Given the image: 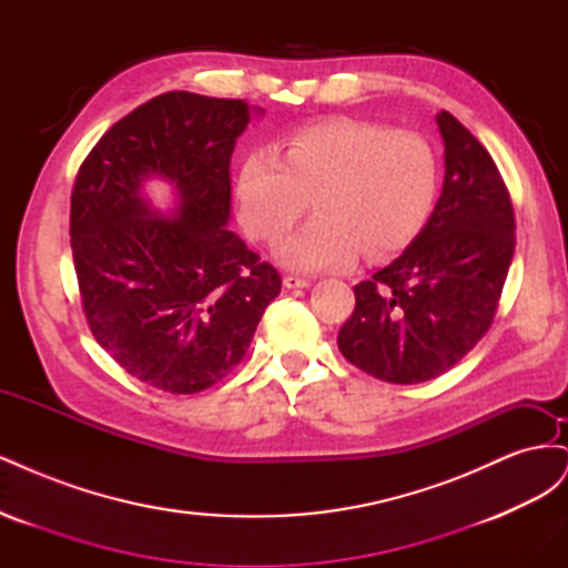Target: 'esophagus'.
<instances>
[{
  "instance_id": "34e87169",
  "label": "esophagus",
  "mask_w": 568,
  "mask_h": 568,
  "mask_svg": "<svg viewBox=\"0 0 568 568\" xmlns=\"http://www.w3.org/2000/svg\"><path fill=\"white\" fill-rule=\"evenodd\" d=\"M284 286H286V288H305V286H311V280L296 277V274H286V277H284Z\"/></svg>"
}]
</instances>
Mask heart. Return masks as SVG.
<instances>
[{
    "label": "heart",
    "instance_id": "obj_1",
    "mask_svg": "<svg viewBox=\"0 0 568 568\" xmlns=\"http://www.w3.org/2000/svg\"><path fill=\"white\" fill-rule=\"evenodd\" d=\"M438 180L436 146L422 132L338 118L291 136L280 159L251 153L239 175V205L248 234L277 244L315 196L320 215L280 257L317 272L348 267L359 251L379 261L405 248L434 211Z\"/></svg>",
    "mask_w": 568,
    "mask_h": 568
}]
</instances>
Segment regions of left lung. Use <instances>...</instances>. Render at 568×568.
Instances as JSON below:
<instances>
[{
  "label": "left lung",
  "instance_id": "left-lung-1",
  "mask_svg": "<svg viewBox=\"0 0 568 568\" xmlns=\"http://www.w3.org/2000/svg\"><path fill=\"white\" fill-rule=\"evenodd\" d=\"M445 182L436 209L403 255L355 284L338 351L388 384L432 382L490 329L514 257V209L486 146L438 113Z\"/></svg>",
  "mask_w": 568,
  "mask_h": 568
}]
</instances>
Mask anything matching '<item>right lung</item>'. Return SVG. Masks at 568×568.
Listing matches in <instances>:
<instances>
[{
  "label": "right lung",
  "instance_id": "right-lung-1",
  "mask_svg": "<svg viewBox=\"0 0 568 568\" xmlns=\"http://www.w3.org/2000/svg\"><path fill=\"white\" fill-rule=\"evenodd\" d=\"M248 123L244 99L165 92L120 118L78 170L71 246L90 332L165 393L225 379L282 291L280 272L225 230L230 159ZM151 174L176 184L173 219L141 196Z\"/></svg>",
  "mask_w": 568,
  "mask_h": 568
}]
</instances>
